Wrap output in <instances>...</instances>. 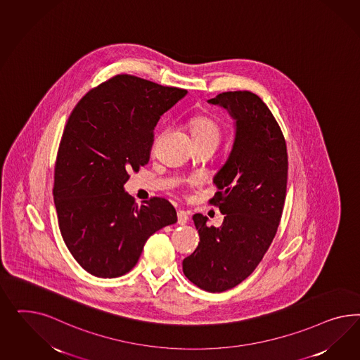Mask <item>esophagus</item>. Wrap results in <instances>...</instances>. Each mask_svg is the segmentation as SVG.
I'll return each mask as SVG.
<instances>
[{
  "label": "esophagus",
  "mask_w": 360,
  "mask_h": 360,
  "mask_svg": "<svg viewBox=\"0 0 360 360\" xmlns=\"http://www.w3.org/2000/svg\"><path fill=\"white\" fill-rule=\"evenodd\" d=\"M176 217H178V224H181V226H184V224H186V223L188 221V215L186 214L185 211H182V210H179V211L176 212Z\"/></svg>",
  "instance_id": "obj_1"
}]
</instances>
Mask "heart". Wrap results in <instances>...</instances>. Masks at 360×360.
Segmentation results:
<instances>
[{
    "label": "heart",
    "instance_id": "obj_1",
    "mask_svg": "<svg viewBox=\"0 0 360 360\" xmlns=\"http://www.w3.org/2000/svg\"><path fill=\"white\" fill-rule=\"evenodd\" d=\"M190 128H191V134L195 143L212 142L218 145L221 131L218 122L212 120L211 117L203 116V115L194 116L190 121Z\"/></svg>",
    "mask_w": 360,
    "mask_h": 360
}]
</instances>
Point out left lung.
<instances>
[{"instance_id":"left-lung-1","label":"left lung","mask_w":360,"mask_h":360,"mask_svg":"<svg viewBox=\"0 0 360 360\" xmlns=\"http://www.w3.org/2000/svg\"><path fill=\"white\" fill-rule=\"evenodd\" d=\"M210 104L227 109L236 121L232 150L214 176L218 191L210 205L224 215L220 227L193 217L200 241L182 262L186 277L219 293L251 274L277 232L288 184V153L272 112L250 91L219 94Z\"/></svg>"}]
</instances>
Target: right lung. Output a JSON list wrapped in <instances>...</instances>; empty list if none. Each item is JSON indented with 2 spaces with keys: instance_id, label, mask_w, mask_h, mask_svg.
Segmentation results:
<instances>
[{
  "instance_id": "add662e5",
  "label": "right lung",
  "mask_w": 360,
  "mask_h": 360,
  "mask_svg": "<svg viewBox=\"0 0 360 360\" xmlns=\"http://www.w3.org/2000/svg\"><path fill=\"white\" fill-rule=\"evenodd\" d=\"M187 94L131 75L87 92L71 112L59 143L54 203L65 245L79 265L101 278L129 272L146 240L174 224L169 200L137 206L124 185L149 162L154 127Z\"/></svg>"
}]
</instances>
